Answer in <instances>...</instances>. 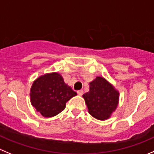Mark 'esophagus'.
I'll return each mask as SVG.
<instances>
[{
	"mask_svg": "<svg viewBox=\"0 0 154 154\" xmlns=\"http://www.w3.org/2000/svg\"><path fill=\"white\" fill-rule=\"evenodd\" d=\"M83 93H84L83 90H79V91H77V94H78L79 96H82V95L83 94Z\"/></svg>",
	"mask_w": 154,
	"mask_h": 154,
	"instance_id": "esophagus-1",
	"label": "esophagus"
}]
</instances>
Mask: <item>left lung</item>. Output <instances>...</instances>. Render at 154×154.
<instances>
[{
  "label": "left lung",
  "instance_id": "obj_1",
  "mask_svg": "<svg viewBox=\"0 0 154 154\" xmlns=\"http://www.w3.org/2000/svg\"><path fill=\"white\" fill-rule=\"evenodd\" d=\"M89 85V91L82 96L89 113L97 119H108L117 108L119 93L111 83L100 76H97Z\"/></svg>",
  "mask_w": 154,
  "mask_h": 154
}]
</instances>
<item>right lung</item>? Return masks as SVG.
Instances as JSON below:
<instances>
[{"instance_id":"add662e5","label":"right lung","mask_w":154,"mask_h":154,"mask_svg":"<svg viewBox=\"0 0 154 154\" xmlns=\"http://www.w3.org/2000/svg\"><path fill=\"white\" fill-rule=\"evenodd\" d=\"M77 95L64 82L57 72L47 73L35 79L30 90L31 103L45 117H52L62 112L66 103Z\"/></svg>"}]
</instances>
